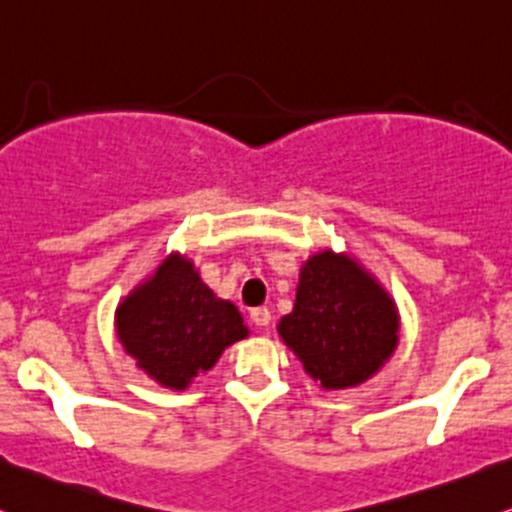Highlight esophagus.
<instances>
[{
    "label": "esophagus",
    "mask_w": 512,
    "mask_h": 512,
    "mask_svg": "<svg viewBox=\"0 0 512 512\" xmlns=\"http://www.w3.org/2000/svg\"><path fill=\"white\" fill-rule=\"evenodd\" d=\"M251 321H254L256 326H268L271 324V312H268L266 307L251 309Z\"/></svg>",
    "instance_id": "esophagus-1"
}]
</instances>
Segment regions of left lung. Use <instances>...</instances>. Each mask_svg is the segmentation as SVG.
Masks as SVG:
<instances>
[{
	"instance_id": "8db88e82",
	"label": "left lung",
	"mask_w": 512,
	"mask_h": 512,
	"mask_svg": "<svg viewBox=\"0 0 512 512\" xmlns=\"http://www.w3.org/2000/svg\"><path fill=\"white\" fill-rule=\"evenodd\" d=\"M278 333L312 380L348 389L370 380L394 353L399 312L355 258L326 249L302 266L295 307Z\"/></svg>"
}]
</instances>
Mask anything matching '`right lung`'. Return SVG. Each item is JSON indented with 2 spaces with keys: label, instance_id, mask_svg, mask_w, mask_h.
<instances>
[{
  "label": "right lung",
  "instance_id": "1",
  "mask_svg": "<svg viewBox=\"0 0 512 512\" xmlns=\"http://www.w3.org/2000/svg\"><path fill=\"white\" fill-rule=\"evenodd\" d=\"M118 341L137 367L169 389H186L249 336L239 309L200 280L193 261L171 254L118 304Z\"/></svg>",
  "mask_w": 512,
  "mask_h": 512
}]
</instances>
